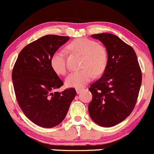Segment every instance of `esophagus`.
I'll use <instances>...</instances> for the list:
<instances>
[{
  "mask_svg": "<svg viewBox=\"0 0 154 154\" xmlns=\"http://www.w3.org/2000/svg\"><path fill=\"white\" fill-rule=\"evenodd\" d=\"M75 90H76L77 94H79V93H82V91L83 90V89H82V88H76V89H75Z\"/></svg>",
  "mask_w": 154,
  "mask_h": 154,
  "instance_id": "esophagus-1",
  "label": "esophagus"
}]
</instances>
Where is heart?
Segmentation results:
<instances>
[{"mask_svg":"<svg viewBox=\"0 0 154 154\" xmlns=\"http://www.w3.org/2000/svg\"><path fill=\"white\" fill-rule=\"evenodd\" d=\"M71 53L82 55V69L72 72L66 79V85L70 88H80L85 86L96 75L101 74L107 64V53L102 45L88 38H78L67 45ZM50 65L57 74L66 72V54L63 50H57L50 58Z\"/></svg>","mask_w":154,"mask_h":154,"instance_id":"heart-1","label":"heart"}]
</instances>
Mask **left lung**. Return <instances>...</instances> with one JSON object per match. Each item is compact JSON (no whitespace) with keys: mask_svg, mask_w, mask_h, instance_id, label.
<instances>
[{"mask_svg":"<svg viewBox=\"0 0 154 154\" xmlns=\"http://www.w3.org/2000/svg\"><path fill=\"white\" fill-rule=\"evenodd\" d=\"M105 47L107 64L99 80L90 85L88 111L101 127L124 121L134 110L142 85V71L132 47L110 33L92 35Z\"/></svg>","mask_w":154,"mask_h":154,"instance_id":"left-lung-1","label":"left lung"}]
</instances>
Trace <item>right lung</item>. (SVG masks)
Here are the masks:
<instances>
[{
    "mask_svg": "<svg viewBox=\"0 0 154 154\" xmlns=\"http://www.w3.org/2000/svg\"><path fill=\"white\" fill-rule=\"evenodd\" d=\"M69 39L47 35L19 53L12 79L18 105L24 115L42 128H53L65 118L76 95L74 88L57 92L64 83L50 65L53 54Z\"/></svg>",
    "mask_w": 154,
    "mask_h": 154,
    "instance_id": "1",
    "label": "right lung"
}]
</instances>
